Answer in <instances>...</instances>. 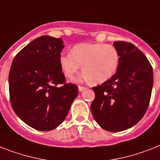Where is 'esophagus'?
<instances>
[{
    "mask_svg": "<svg viewBox=\"0 0 160 160\" xmlns=\"http://www.w3.org/2000/svg\"><path fill=\"white\" fill-rule=\"evenodd\" d=\"M86 89V87H84V86H79V91H82V90H84V89Z\"/></svg>",
    "mask_w": 160,
    "mask_h": 160,
    "instance_id": "esophagus-1",
    "label": "esophagus"
}]
</instances>
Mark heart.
<instances>
[{
	"label": "heart",
	"mask_w": 160,
	"mask_h": 160,
	"mask_svg": "<svg viewBox=\"0 0 160 160\" xmlns=\"http://www.w3.org/2000/svg\"><path fill=\"white\" fill-rule=\"evenodd\" d=\"M60 67L68 79H73L82 66L84 78L93 84H102L115 75L119 64V52L111 44H77L71 53H62Z\"/></svg>",
	"instance_id": "obj_1"
}]
</instances>
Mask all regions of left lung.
<instances>
[{
	"mask_svg": "<svg viewBox=\"0 0 160 160\" xmlns=\"http://www.w3.org/2000/svg\"><path fill=\"white\" fill-rule=\"evenodd\" d=\"M118 70L111 79L93 87L95 98L91 112L98 124L108 132H118L133 127L143 118L151 97L153 68L135 45L117 41Z\"/></svg>",
	"mask_w": 160,
	"mask_h": 160,
	"instance_id": "left-lung-1",
	"label": "left lung"
}]
</instances>
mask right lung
Instances as JSON below:
<instances>
[{
  "instance_id": "right-lung-1",
  "label": "right lung",
  "mask_w": 160,
  "mask_h": 160,
  "mask_svg": "<svg viewBox=\"0 0 160 160\" xmlns=\"http://www.w3.org/2000/svg\"><path fill=\"white\" fill-rule=\"evenodd\" d=\"M61 38L43 35L17 53L9 73L10 101L29 127L48 132L64 121L78 95L77 85L66 82L60 67Z\"/></svg>"
}]
</instances>
